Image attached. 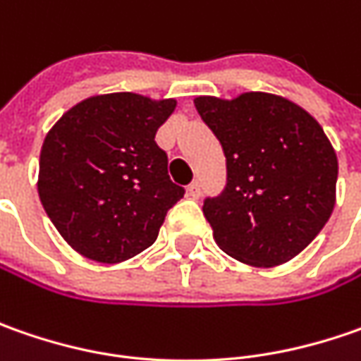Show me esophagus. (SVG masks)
Listing matches in <instances>:
<instances>
[{"mask_svg":"<svg viewBox=\"0 0 361 361\" xmlns=\"http://www.w3.org/2000/svg\"><path fill=\"white\" fill-rule=\"evenodd\" d=\"M188 195H190L192 199H199V197H201V183H199V180H192V183L188 185Z\"/></svg>","mask_w":361,"mask_h":361,"instance_id":"1","label":"esophagus"}]
</instances>
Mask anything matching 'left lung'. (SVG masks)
Masks as SVG:
<instances>
[{"instance_id": "8db88e82", "label": "left lung", "mask_w": 361, "mask_h": 361, "mask_svg": "<svg viewBox=\"0 0 361 361\" xmlns=\"http://www.w3.org/2000/svg\"><path fill=\"white\" fill-rule=\"evenodd\" d=\"M195 108L227 159V187L202 204L216 245L253 267L291 261L336 207L338 157L324 128L269 92L197 96Z\"/></svg>"}]
</instances>
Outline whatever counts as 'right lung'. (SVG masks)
Returning a JSON list of instances; mask_svg holds the SVG:
<instances>
[{
	"label": "right lung",
	"mask_w": 361,
	"mask_h": 361,
	"mask_svg": "<svg viewBox=\"0 0 361 361\" xmlns=\"http://www.w3.org/2000/svg\"><path fill=\"white\" fill-rule=\"evenodd\" d=\"M174 108V98L98 94L49 128L39 152L37 195L80 255L122 263L157 241L166 211L185 195L169 176L166 152L154 142Z\"/></svg>",
	"instance_id": "1"
}]
</instances>
